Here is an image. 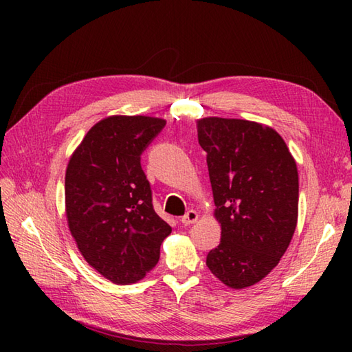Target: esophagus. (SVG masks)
<instances>
[{
    "instance_id": "obj_1",
    "label": "esophagus",
    "mask_w": 352,
    "mask_h": 352,
    "mask_svg": "<svg viewBox=\"0 0 352 352\" xmlns=\"http://www.w3.org/2000/svg\"><path fill=\"white\" fill-rule=\"evenodd\" d=\"M197 221H198V213L195 210H189L182 218L183 226H192V223H195Z\"/></svg>"
}]
</instances>
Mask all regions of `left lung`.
<instances>
[{
    "label": "left lung",
    "instance_id": "left-lung-1",
    "mask_svg": "<svg viewBox=\"0 0 352 352\" xmlns=\"http://www.w3.org/2000/svg\"><path fill=\"white\" fill-rule=\"evenodd\" d=\"M197 125L221 223V243L206 263L226 286L250 287L278 265L295 233L296 162L267 125L216 116Z\"/></svg>",
    "mask_w": 352,
    "mask_h": 352
}]
</instances>
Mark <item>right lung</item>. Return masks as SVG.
Returning <instances> with one entry per match:
<instances>
[{"label": "right lung", "instance_id": "1", "mask_svg": "<svg viewBox=\"0 0 352 352\" xmlns=\"http://www.w3.org/2000/svg\"><path fill=\"white\" fill-rule=\"evenodd\" d=\"M166 121L113 115L96 122L72 153L65 212L81 256L104 278L131 284L157 265L172 228L153 208L140 154Z\"/></svg>", "mask_w": 352, "mask_h": 352}]
</instances>
